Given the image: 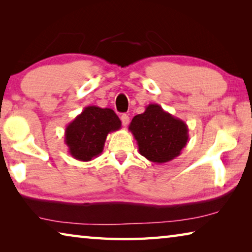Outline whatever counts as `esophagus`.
I'll list each match as a JSON object with an SVG mask.
<instances>
[{
    "instance_id": "34e87169",
    "label": "esophagus",
    "mask_w": 252,
    "mask_h": 252,
    "mask_svg": "<svg viewBox=\"0 0 252 252\" xmlns=\"http://www.w3.org/2000/svg\"><path fill=\"white\" fill-rule=\"evenodd\" d=\"M121 121H122V125L125 126L129 125V122H130L129 116H127V114H122V116H121Z\"/></svg>"
}]
</instances>
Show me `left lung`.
<instances>
[{"instance_id": "left-lung-1", "label": "left lung", "mask_w": 252, "mask_h": 252, "mask_svg": "<svg viewBox=\"0 0 252 252\" xmlns=\"http://www.w3.org/2000/svg\"><path fill=\"white\" fill-rule=\"evenodd\" d=\"M140 155L155 163H165L180 156L189 140L185 121L173 117L157 103L147 105L129 126Z\"/></svg>"}]
</instances>
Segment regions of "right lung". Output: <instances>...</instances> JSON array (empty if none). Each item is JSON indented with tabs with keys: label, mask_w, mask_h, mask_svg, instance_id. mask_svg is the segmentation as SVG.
I'll return each instance as SVG.
<instances>
[{
	"label": "right lung",
	"mask_w": 252,
	"mask_h": 252,
	"mask_svg": "<svg viewBox=\"0 0 252 252\" xmlns=\"http://www.w3.org/2000/svg\"><path fill=\"white\" fill-rule=\"evenodd\" d=\"M121 129V121L112 109L89 105L65 127L64 142L69 153L79 161L99 157L110 132Z\"/></svg>",
	"instance_id": "right-lung-1"
}]
</instances>
